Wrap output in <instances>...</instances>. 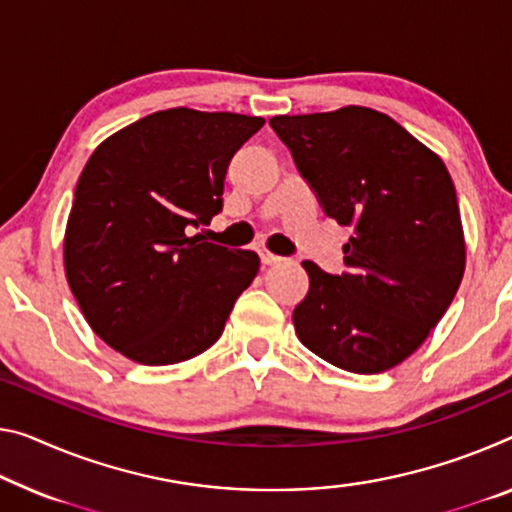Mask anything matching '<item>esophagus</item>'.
I'll list each match as a JSON object with an SVG mask.
<instances>
[{
  "label": "esophagus",
  "instance_id": "34e87169",
  "mask_svg": "<svg viewBox=\"0 0 512 512\" xmlns=\"http://www.w3.org/2000/svg\"><path fill=\"white\" fill-rule=\"evenodd\" d=\"M261 261H263V265H277V263L283 261V258L277 256V254H272V251L261 249Z\"/></svg>",
  "mask_w": 512,
  "mask_h": 512
}]
</instances>
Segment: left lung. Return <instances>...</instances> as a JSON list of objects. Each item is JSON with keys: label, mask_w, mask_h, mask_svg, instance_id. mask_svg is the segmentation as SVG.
Segmentation results:
<instances>
[{"label": "left lung", "mask_w": 512, "mask_h": 512, "mask_svg": "<svg viewBox=\"0 0 512 512\" xmlns=\"http://www.w3.org/2000/svg\"><path fill=\"white\" fill-rule=\"evenodd\" d=\"M327 217L350 226L343 274L304 261L309 293L295 306L300 341L350 373H382L426 341L465 274L458 196L444 162L368 107L274 116Z\"/></svg>", "instance_id": "8db88e82"}]
</instances>
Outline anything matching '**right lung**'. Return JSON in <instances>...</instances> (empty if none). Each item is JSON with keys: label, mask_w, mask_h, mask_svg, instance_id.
<instances>
[{"label": "right lung", "mask_w": 512, "mask_h": 512, "mask_svg": "<svg viewBox=\"0 0 512 512\" xmlns=\"http://www.w3.org/2000/svg\"><path fill=\"white\" fill-rule=\"evenodd\" d=\"M263 123L164 109L102 141L86 162L66 226V279L93 332L123 357L178 364L222 336L261 261L192 231L222 212L231 157Z\"/></svg>", "instance_id": "add662e5"}]
</instances>
